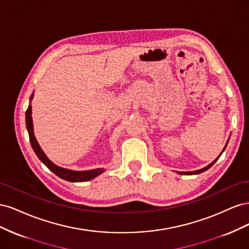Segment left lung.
I'll return each mask as SVG.
<instances>
[{"instance_id": "8db88e82", "label": "left lung", "mask_w": 249, "mask_h": 249, "mask_svg": "<svg viewBox=\"0 0 249 249\" xmlns=\"http://www.w3.org/2000/svg\"><path fill=\"white\" fill-rule=\"evenodd\" d=\"M229 140H230V138H229ZM229 140H228V142H227V144H225V146H224V148L222 149V152H221V154L224 152V149H225V147H227V145H228V143H229ZM221 154L218 156V158H216V159L212 162V163H210L208 166H206V167H203V168H201V169H199V170H194V171H178V175H186V176H191V175H198V173H201V172H203V171H206V170H208L211 166H213V164L219 159V157L221 156Z\"/></svg>"}]
</instances>
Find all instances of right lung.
<instances>
[{
    "mask_svg": "<svg viewBox=\"0 0 249 249\" xmlns=\"http://www.w3.org/2000/svg\"><path fill=\"white\" fill-rule=\"evenodd\" d=\"M33 96H34V93H32L31 96H30V105L26 111V125L29 133L30 142H31V145L34 149L36 156L38 157V159L46 165L51 171L54 172L56 176H58L60 178L67 180V182H87V180H90L96 178L97 176L102 175V173L105 171L104 168H95V169H90V170H71V169L60 167L49 159L47 155L44 154V152L41 149L34 135L33 120H32V106H31V101L33 100Z\"/></svg>",
    "mask_w": 249,
    "mask_h": 249,
    "instance_id": "obj_1",
    "label": "right lung"
}]
</instances>
